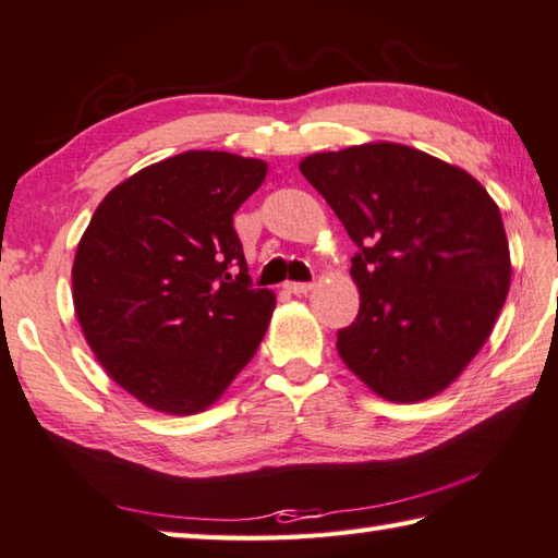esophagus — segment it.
I'll return each mask as SVG.
<instances>
[{"label": "esophagus", "instance_id": "1", "mask_svg": "<svg viewBox=\"0 0 558 558\" xmlns=\"http://www.w3.org/2000/svg\"><path fill=\"white\" fill-rule=\"evenodd\" d=\"M292 295H307V292L315 290V282H288L286 286Z\"/></svg>", "mask_w": 558, "mask_h": 558}]
</instances>
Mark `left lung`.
Segmentation results:
<instances>
[{
	"label": "left lung",
	"mask_w": 558,
	"mask_h": 558,
	"mask_svg": "<svg viewBox=\"0 0 558 558\" xmlns=\"http://www.w3.org/2000/svg\"><path fill=\"white\" fill-rule=\"evenodd\" d=\"M300 172L359 245V315L337 335L347 369L393 403L446 391L507 300L499 206L465 169L399 143L307 155Z\"/></svg>",
	"instance_id": "8db88e82"
}]
</instances>
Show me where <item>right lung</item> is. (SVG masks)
Returning a JSON list of instances; mask_svg holds the SVG:
<instances>
[{"mask_svg":"<svg viewBox=\"0 0 558 558\" xmlns=\"http://www.w3.org/2000/svg\"><path fill=\"white\" fill-rule=\"evenodd\" d=\"M268 165L189 149L140 169L98 204L71 270L81 332L147 409L202 413L266 337L276 292L251 290L233 214Z\"/></svg>","mask_w":558,"mask_h":558,"instance_id":"obj_1","label":"right lung"}]
</instances>
